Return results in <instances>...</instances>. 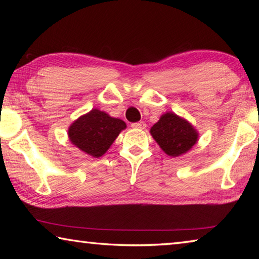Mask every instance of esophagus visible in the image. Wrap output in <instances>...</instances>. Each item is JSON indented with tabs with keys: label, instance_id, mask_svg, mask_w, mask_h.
<instances>
[{
	"label": "esophagus",
	"instance_id": "obj_1",
	"mask_svg": "<svg viewBox=\"0 0 259 259\" xmlns=\"http://www.w3.org/2000/svg\"><path fill=\"white\" fill-rule=\"evenodd\" d=\"M131 126H133V128H135V129H145L146 123H145V122L140 121V122H137V123H134Z\"/></svg>",
	"mask_w": 259,
	"mask_h": 259
}]
</instances>
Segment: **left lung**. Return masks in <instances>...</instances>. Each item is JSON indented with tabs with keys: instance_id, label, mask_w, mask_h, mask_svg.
<instances>
[{
	"instance_id": "left-lung-1",
	"label": "left lung",
	"mask_w": 259,
	"mask_h": 259,
	"mask_svg": "<svg viewBox=\"0 0 259 259\" xmlns=\"http://www.w3.org/2000/svg\"><path fill=\"white\" fill-rule=\"evenodd\" d=\"M151 136L166 155L185 154L198 143L199 133L186 119L174 112H166L152 126Z\"/></svg>"
}]
</instances>
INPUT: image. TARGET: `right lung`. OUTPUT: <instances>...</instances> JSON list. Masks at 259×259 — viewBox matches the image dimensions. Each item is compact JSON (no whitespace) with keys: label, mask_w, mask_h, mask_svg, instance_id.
I'll list each match as a JSON object with an SVG mask.
<instances>
[{"label":"right lung","mask_w":259,"mask_h":259,"mask_svg":"<svg viewBox=\"0 0 259 259\" xmlns=\"http://www.w3.org/2000/svg\"><path fill=\"white\" fill-rule=\"evenodd\" d=\"M124 121L106 112L93 108L68 126V138L74 146L93 157H100L108 151L122 130Z\"/></svg>","instance_id":"add662e5"}]
</instances>
